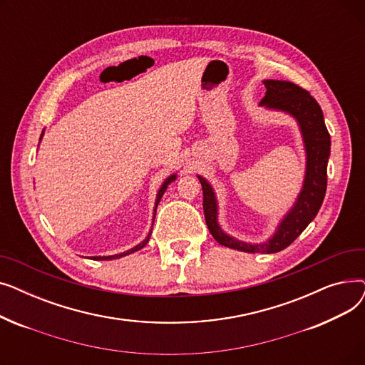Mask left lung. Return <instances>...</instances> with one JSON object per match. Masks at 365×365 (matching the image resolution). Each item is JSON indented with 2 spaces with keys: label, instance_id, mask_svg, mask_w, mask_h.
<instances>
[{
  "label": "left lung",
  "instance_id": "1",
  "mask_svg": "<svg viewBox=\"0 0 365 365\" xmlns=\"http://www.w3.org/2000/svg\"><path fill=\"white\" fill-rule=\"evenodd\" d=\"M264 98L259 106L290 115L296 121L304 149V176L296 201L278 222L274 234L263 242H247L223 231L219 223L216 190L205 178L197 176L202 186L205 223L213 238L229 248L244 253H278L289 247L318 215L327 189V164L330 158V134L318 102L302 87L281 80H263Z\"/></svg>",
  "mask_w": 365,
  "mask_h": 365
}]
</instances>
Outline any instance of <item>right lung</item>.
<instances>
[{"label":"right lung","instance_id":"1","mask_svg":"<svg viewBox=\"0 0 365 365\" xmlns=\"http://www.w3.org/2000/svg\"><path fill=\"white\" fill-rule=\"evenodd\" d=\"M43 136H44V130H43L41 136H40V142L43 140ZM176 179H178V175H176V173H173V175H170L168 178H165V180L161 183V186H160V189H158V192H157V198H155V207H153V220H155L157 207H158V204H160V201H161V198H163L164 192L167 190L168 185H170L171 182H175ZM153 220H152V226H153ZM152 226H150V229H149V232H148L146 238H145L142 242H139L138 245H134L133 248H130V250L123 252V253H118V255H112V256H93L91 259H93V260H115V259H120V257H124V256H128V255H131V253H136V252L142 250V248L148 244V241H149V238H150V234H152Z\"/></svg>","mask_w":365,"mask_h":365}]
</instances>
